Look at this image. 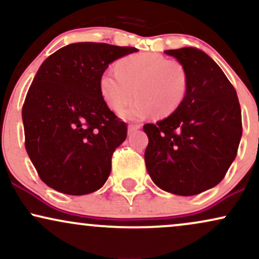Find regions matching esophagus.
I'll use <instances>...</instances> for the list:
<instances>
[{
	"label": "esophagus",
	"mask_w": 259,
	"mask_h": 259,
	"mask_svg": "<svg viewBox=\"0 0 259 259\" xmlns=\"http://www.w3.org/2000/svg\"><path fill=\"white\" fill-rule=\"evenodd\" d=\"M141 127V124H130L129 127H127V132L129 133H134L136 130H139Z\"/></svg>",
	"instance_id": "34e87169"
}]
</instances>
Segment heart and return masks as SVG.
<instances>
[{"instance_id": "obj_1", "label": "heart", "mask_w": 259, "mask_h": 259, "mask_svg": "<svg viewBox=\"0 0 259 259\" xmlns=\"http://www.w3.org/2000/svg\"><path fill=\"white\" fill-rule=\"evenodd\" d=\"M189 87L188 71L182 62L167 60L155 53L127 55L116 62V72L107 70L101 74L99 88L106 105L130 119L145 118L154 112L158 118L169 117L185 100Z\"/></svg>"}]
</instances>
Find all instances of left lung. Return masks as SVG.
Wrapping results in <instances>:
<instances>
[{
	"mask_svg": "<svg viewBox=\"0 0 259 259\" xmlns=\"http://www.w3.org/2000/svg\"><path fill=\"white\" fill-rule=\"evenodd\" d=\"M188 71L189 87L171 116L143 125L148 136L146 167L153 182L177 195L217 186L235 159L242 134L235 88L212 59L199 49H170Z\"/></svg>",
	"mask_w": 259,
	"mask_h": 259,
	"instance_id": "1",
	"label": "left lung"
}]
</instances>
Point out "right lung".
I'll return each mask as SVG.
<instances>
[{
    "label": "right lung",
    "instance_id": "1",
    "mask_svg": "<svg viewBox=\"0 0 259 259\" xmlns=\"http://www.w3.org/2000/svg\"><path fill=\"white\" fill-rule=\"evenodd\" d=\"M134 47L80 42L43 61L23 105L25 148L39 179L55 191L89 194L111 172L126 123L106 105L99 80L108 64Z\"/></svg>",
    "mask_w": 259,
    "mask_h": 259
}]
</instances>
